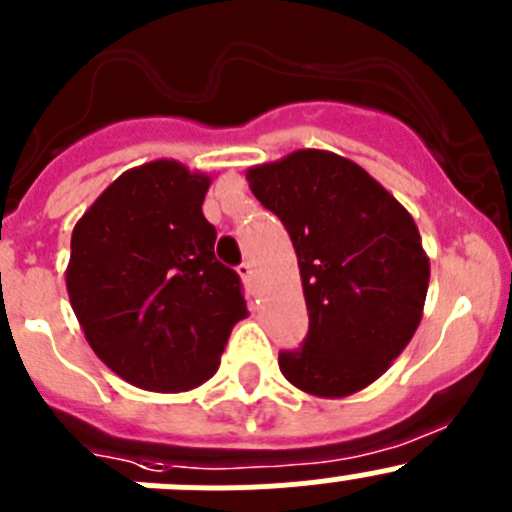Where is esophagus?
<instances>
[{
  "instance_id": "34e87169",
  "label": "esophagus",
  "mask_w": 512,
  "mask_h": 512,
  "mask_svg": "<svg viewBox=\"0 0 512 512\" xmlns=\"http://www.w3.org/2000/svg\"><path fill=\"white\" fill-rule=\"evenodd\" d=\"M237 272H240V277L247 282V285H252V282H255V267H252L250 262H242V265L237 267Z\"/></svg>"
}]
</instances>
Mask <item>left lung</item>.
<instances>
[{
	"label": "left lung",
	"mask_w": 512,
	"mask_h": 512,
	"mask_svg": "<svg viewBox=\"0 0 512 512\" xmlns=\"http://www.w3.org/2000/svg\"><path fill=\"white\" fill-rule=\"evenodd\" d=\"M250 190L290 232L310 330L280 370L317 398L375 382L413 340L430 262L410 212L360 165L297 150L247 170Z\"/></svg>",
	"instance_id": "left-lung-1"
}]
</instances>
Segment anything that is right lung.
<instances>
[{"label": "right lung", "instance_id": "add662e5", "mask_svg": "<svg viewBox=\"0 0 512 512\" xmlns=\"http://www.w3.org/2000/svg\"><path fill=\"white\" fill-rule=\"evenodd\" d=\"M210 182L175 160L147 162L74 225L69 302L89 347L135 388L185 393L210 380L247 315L240 275L215 257L202 215Z\"/></svg>", "mask_w": 512, "mask_h": 512}]
</instances>
